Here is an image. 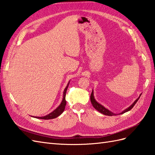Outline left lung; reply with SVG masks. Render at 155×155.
<instances>
[{
	"instance_id": "1",
	"label": "left lung",
	"mask_w": 155,
	"mask_h": 155,
	"mask_svg": "<svg viewBox=\"0 0 155 155\" xmlns=\"http://www.w3.org/2000/svg\"><path fill=\"white\" fill-rule=\"evenodd\" d=\"M93 93H93V91H92V93H91V102L92 104H93V107L95 108V109H96L97 110H98V112H100L101 113L104 114V115H108V116H113V115H115V114L113 113V112H111V111H110L109 110H108L107 108H104V107H103V105H101V104L97 103V102L96 101V100L94 99ZM140 96H141V94H140V95L139 96V97L135 101H134V103H133L132 104H131L129 107H128L127 108H126V109L124 110H123V112H122L121 113H120L119 114H123V113H126V112L129 111L130 109H132L133 107L134 106V104H135L137 103V102L138 101H139V98H140Z\"/></svg>"
}]
</instances>
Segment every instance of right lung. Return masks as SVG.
Listing matches in <instances>:
<instances>
[{
  "label": "right lung",
  "mask_w": 155,
  "mask_h": 155,
  "mask_svg": "<svg viewBox=\"0 0 155 155\" xmlns=\"http://www.w3.org/2000/svg\"><path fill=\"white\" fill-rule=\"evenodd\" d=\"M69 83H70V81L68 82V83L67 84V86L66 87V88H64V93H63V98H62V101L61 102V104L59 105V106L56 108V109L52 111V113H49L48 114L46 115L45 117H35V118H41V119H45V120H48V119H52V118H55L58 117L59 115H61L62 113H63V111L65 108V106H66V103H67V102H66L65 100V97H66V93H67V88L68 87V84Z\"/></svg>",
  "instance_id": "obj_1"
}]
</instances>
